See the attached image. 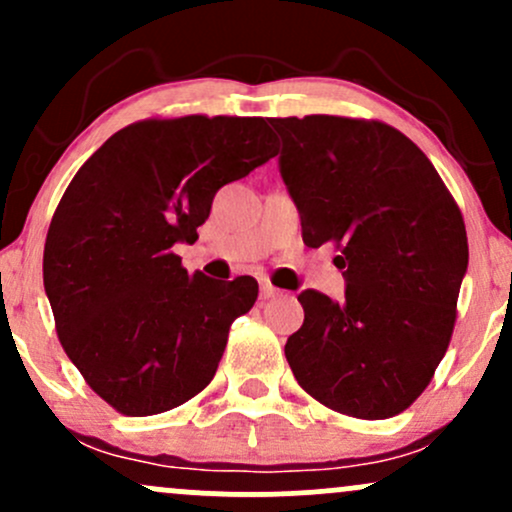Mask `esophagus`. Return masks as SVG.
Wrapping results in <instances>:
<instances>
[{
	"instance_id": "esophagus-1",
	"label": "esophagus",
	"mask_w": 512,
	"mask_h": 512,
	"mask_svg": "<svg viewBox=\"0 0 512 512\" xmlns=\"http://www.w3.org/2000/svg\"><path fill=\"white\" fill-rule=\"evenodd\" d=\"M279 289H276V286H272L269 284V281H262L260 284V296L262 298H274V296H279Z\"/></svg>"
}]
</instances>
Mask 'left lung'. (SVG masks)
<instances>
[{
    "label": "left lung",
    "instance_id": "left-lung-1",
    "mask_svg": "<svg viewBox=\"0 0 512 512\" xmlns=\"http://www.w3.org/2000/svg\"><path fill=\"white\" fill-rule=\"evenodd\" d=\"M279 173L310 248L337 243L344 301L298 296L286 342L298 385L356 419H390L431 383L455 327L467 231L455 199L411 139L383 122L274 117Z\"/></svg>",
    "mask_w": 512,
    "mask_h": 512
}]
</instances>
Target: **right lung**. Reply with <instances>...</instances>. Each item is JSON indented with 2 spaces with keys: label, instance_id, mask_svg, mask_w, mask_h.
Instances as JSON below:
<instances>
[{
  "label": "right lung",
  "instance_id": "right-lung-1",
  "mask_svg": "<svg viewBox=\"0 0 512 512\" xmlns=\"http://www.w3.org/2000/svg\"><path fill=\"white\" fill-rule=\"evenodd\" d=\"M272 156L264 117L144 120L69 182L45 240V293L69 361L110 407L161 414L211 383L257 281L187 274L173 245L195 243L216 192Z\"/></svg>",
  "mask_w": 512,
  "mask_h": 512
}]
</instances>
